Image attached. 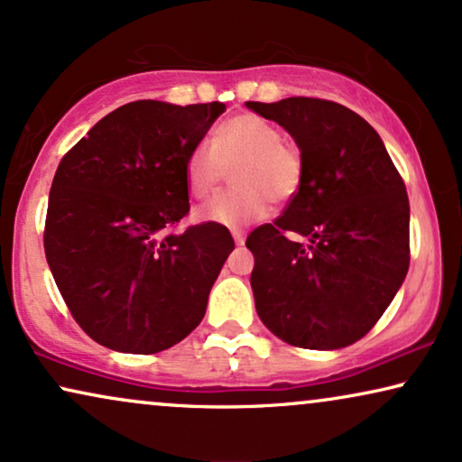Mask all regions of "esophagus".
I'll list each match as a JSON object with an SVG mask.
<instances>
[{
	"instance_id": "obj_1",
	"label": "esophagus",
	"mask_w": 462,
	"mask_h": 462,
	"mask_svg": "<svg viewBox=\"0 0 462 462\" xmlns=\"http://www.w3.org/2000/svg\"><path fill=\"white\" fill-rule=\"evenodd\" d=\"M232 238H235L236 245H245V232H241V230H232Z\"/></svg>"
}]
</instances>
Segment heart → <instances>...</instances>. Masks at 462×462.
Wrapping results in <instances>:
<instances>
[{"mask_svg": "<svg viewBox=\"0 0 462 462\" xmlns=\"http://www.w3.org/2000/svg\"><path fill=\"white\" fill-rule=\"evenodd\" d=\"M232 169L236 188L215 196L196 211L208 224L241 227L268 215L270 205L287 202L300 189L304 160L300 147L273 122L255 114H236L215 128L211 145L199 143L186 158L189 194L207 200Z\"/></svg>", "mask_w": 462, "mask_h": 462, "instance_id": "b5f03b06", "label": "heart"}]
</instances>
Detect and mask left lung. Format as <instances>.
I'll list each match as a JSON object with an SVG mask.
<instances>
[{
    "label": "left lung",
    "mask_w": 462,
    "mask_h": 462,
    "mask_svg": "<svg viewBox=\"0 0 462 462\" xmlns=\"http://www.w3.org/2000/svg\"><path fill=\"white\" fill-rule=\"evenodd\" d=\"M247 107L279 122L304 160L281 217L247 236L257 315L293 346H348L378 323L408 274L405 183L380 134L340 103L289 97Z\"/></svg>",
    "instance_id": "left-lung-1"
}]
</instances>
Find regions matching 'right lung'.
Listing matches in <instances>:
<instances>
[{
	"label": "right lung",
	"instance_id": "obj_1",
	"mask_svg": "<svg viewBox=\"0 0 462 462\" xmlns=\"http://www.w3.org/2000/svg\"><path fill=\"white\" fill-rule=\"evenodd\" d=\"M224 112L217 101L126 103L60 160L46 260L71 317L101 346L160 353L205 317L235 241L208 221L171 230L189 213L188 153Z\"/></svg>",
	"mask_w": 462,
	"mask_h": 462
}]
</instances>
